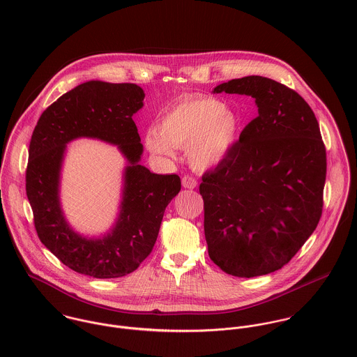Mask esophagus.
<instances>
[{"label":"esophagus","mask_w":357,"mask_h":357,"mask_svg":"<svg viewBox=\"0 0 357 357\" xmlns=\"http://www.w3.org/2000/svg\"><path fill=\"white\" fill-rule=\"evenodd\" d=\"M181 184H183L184 188L194 190L197 187V180L194 177H190V176H184L183 180H181Z\"/></svg>","instance_id":"34e87169"}]
</instances>
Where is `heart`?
I'll return each mask as SVG.
<instances>
[{"label":"heart","instance_id":"b5f03b06","mask_svg":"<svg viewBox=\"0 0 357 357\" xmlns=\"http://www.w3.org/2000/svg\"><path fill=\"white\" fill-rule=\"evenodd\" d=\"M242 129L241 116L213 98L176 104L162 118L158 130L150 129L146 146L153 153L173 156L188 147V160L206 172L221 165L235 149Z\"/></svg>","mask_w":357,"mask_h":357}]
</instances>
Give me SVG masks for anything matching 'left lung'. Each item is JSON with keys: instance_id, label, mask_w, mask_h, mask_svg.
I'll return each instance as SVG.
<instances>
[{"instance_id": "8db88e82", "label": "left lung", "mask_w": 357, "mask_h": 357, "mask_svg": "<svg viewBox=\"0 0 357 357\" xmlns=\"http://www.w3.org/2000/svg\"><path fill=\"white\" fill-rule=\"evenodd\" d=\"M213 93L252 96L258 116L202 177L208 257L232 276L266 275L296 255L320 220L327 163L319 123L297 92L265 77L231 79Z\"/></svg>"}]
</instances>
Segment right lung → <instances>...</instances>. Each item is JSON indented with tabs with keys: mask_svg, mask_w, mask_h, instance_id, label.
I'll use <instances>...</instances> for the list:
<instances>
[{
	"mask_svg": "<svg viewBox=\"0 0 357 357\" xmlns=\"http://www.w3.org/2000/svg\"><path fill=\"white\" fill-rule=\"evenodd\" d=\"M144 98L136 84L92 79L50 105L33 132L26 192L36 229L52 255L78 273L112 279L137 269L153 250L166 206L181 190L177 174H156L140 163L144 147L133 115ZM78 138L116 145L126 159L117 217L98 237L73 229L59 201L66 146Z\"/></svg>",
	"mask_w": 357,
	"mask_h": 357,
	"instance_id": "add662e5",
	"label": "right lung"
}]
</instances>
